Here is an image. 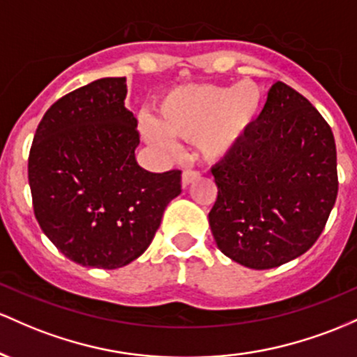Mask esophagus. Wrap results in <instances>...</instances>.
I'll return each instance as SVG.
<instances>
[{
  "instance_id": "1",
  "label": "esophagus",
  "mask_w": 357,
  "mask_h": 357,
  "mask_svg": "<svg viewBox=\"0 0 357 357\" xmlns=\"http://www.w3.org/2000/svg\"><path fill=\"white\" fill-rule=\"evenodd\" d=\"M199 177H200V174L197 170H192V168H189V170H185L182 174V185L183 187L190 185V183L194 182V180H197Z\"/></svg>"
}]
</instances>
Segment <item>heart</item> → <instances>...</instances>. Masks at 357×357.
<instances>
[{"mask_svg":"<svg viewBox=\"0 0 357 357\" xmlns=\"http://www.w3.org/2000/svg\"><path fill=\"white\" fill-rule=\"evenodd\" d=\"M263 109V92L251 81L236 86H183L170 91L158 106V126L143 123L151 145H167V136L185 142L199 139L209 160L226 157L246 136Z\"/></svg>","mask_w":357,"mask_h":357,"instance_id":"obj_1","label":"heart"}]
</instances>
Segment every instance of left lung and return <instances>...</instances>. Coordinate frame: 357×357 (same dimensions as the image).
I'll return each instance as SVG.
<instances>
[{
  "mask_svg": "<svg viewBox=\"0 0 357 357\" xmlns=\"http://www.w3.org/2000/svg\"><path fill=\"white\" fill-rule=\"evenodd\" d=\"M209 224L232 261L268 270L314 246L337 199V151L322 114L275 82L258 121L212 167Z\"/></svg>",
  "mask_w": 357,
  "mask_h": 357,
  "instance_id": "8db88e82",
  "label": "left lung"
}]
</instances>
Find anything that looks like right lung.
I'll list each match as a JSON object with an SVG mask.
<instances>
[{
  "instance_id": "add662e5",
  "label": "right lung",
  "mask_w": 357,
  "mask_h": 357,
  "mask_svg": "<svg viewBox=\"0 0 357 357\" xmlns=\"http://www.w3.org/2000/svg\"><path fill=\"white\" fill-rule=\"evenodd\" d=\"M126 77H106L55 101L35 131L28 182L35 218L55 248L82 266L114 270L145 253L182 172L136 163L138 121Z\"/></svg>"
}]
</instances>
